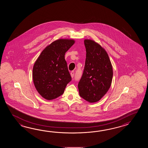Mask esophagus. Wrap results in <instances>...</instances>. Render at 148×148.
<instances>
[{
    "label": "esophagus",
    "instance_id": "34e87169",
    "mask_svg": "<svg viewBox=\"0 0 148 148\" xmlns=\"http://www.w3.org/2000/svg\"><path fill=\"white\" fill-rule=\"evenodd\" d=\"M70 75H71V77L72 78H73V77H74V75H75V72L74 71H71V73H70Z\"/></svg>",
    "mask_w": 148,
    "mask_h": 148
}]
</instances>
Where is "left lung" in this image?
I'll return each instance as SVG.
<instances>
[{"label":"left lung","instance_id":"obj_1","mask_svg":"<svg viewBox=\"0 0 148 148\" xmlns=\"http://www.w3.org/2000/svg\"><path fill=\"white\" fill-rule=\"evenodd\" d=\"M86 58L84 72L79 82V95L90 103L99 101L110 89L113 68L106 51L95 41H84Z\"/></svg>","mask_w":148,"mask_h":148}]
</instances>
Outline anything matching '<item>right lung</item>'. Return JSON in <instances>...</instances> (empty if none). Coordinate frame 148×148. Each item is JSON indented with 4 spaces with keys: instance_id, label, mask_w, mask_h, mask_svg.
Returning <instances> with one entry per match:
<instances>
[{
    "instance_id": "obj_1",
    "label": "right lung",
    "mask_w": 148,
    "mask_h": 148,
    "mask_svg": "<svg viewBox=\"0 0 148 148\" xmlns=\"http://www.w3.org/2000/svg\"><path fill=\"white\" fill-rule=\"evenodd\" d=\"M71 39L54 41L41 52L33 68L35 87L42 97L52 100L63 94L71 81L64 55L75 43Z\"/></svg>"
}]
</instances>
